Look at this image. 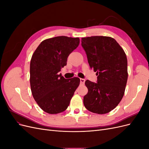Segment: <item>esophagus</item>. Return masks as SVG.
I'll use <instances>...</instances> for the list:
<instances>
[{"mask_svg":"<svg viewBox=\"0 0 149 149\" xmlns=\"http://www.w3.org/2000/svg\"><path fill=\"white\" fill-rule=\"evenodd\" d=\"M85 82V79H83V78H80V83L81 84H84Z\"/></svg>","mask_w":149,"mask_h":149,"instance_id":"1","label":"esophagus"}]
</instances>
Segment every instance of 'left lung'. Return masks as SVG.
Wrapping results in <instances>:
<instances>
[{"mask_svg": "<svg viewBox=\"0 0 149 149\" xmlns=\"http://www.w3.org/2000/svg\"><path fill=\"white\" fill-rule=\"evenodd\" d=\"M90 68L96 72L97 83L85 81L88 92L85 107L104 114L113 110L123 99L127 81V60L124 49L113 38L93 36L81 38Z\"/></svg>", "mask_w": 149, "mask_h": 149, "instance_id": "8db88e82", "label": "left lung"}]
</instances>
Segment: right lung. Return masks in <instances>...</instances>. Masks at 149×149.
Instances as JSON below:
<instances>
[{
    "mask_svg": "<svg viewBox=\"0 0 149 149\" xmlns=\"http://www.w3.org/2000/svg\"><path fill=\"white\" fill-rule=\"evenodd\" d=\"M79 44V38L60 36L43 40L30 61V83L35 101L48 114L65 111L68 107L79 78L65 79L60 74L70 54Z\"/></svg>",
    "mask_w": 149,
    "mask_h": 149,
    "instance_id": "obj_1",
    "label": "right lung"
}]
</instances>
